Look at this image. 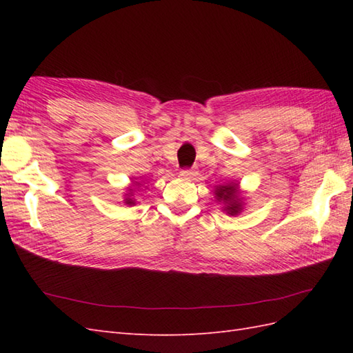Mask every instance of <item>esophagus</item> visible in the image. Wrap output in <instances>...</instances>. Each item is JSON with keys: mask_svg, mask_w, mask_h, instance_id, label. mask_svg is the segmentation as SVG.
Segmentation results:
<instances>
[{"mask_svg": "<svg viewBox=\"0 0 353 353\" xmlns=\"http://www.w3.org/2000/svg\"><path fill=\"white\" fill-rule=\"evenodd\" d=\"M182 176H185V177L196 176V170H194V168H185V170H182Z\"/></svg>", "mask_w": 353, "mask_h": 353, "instance_id": "34e87169", "label": "esophagus"}]
</instances>
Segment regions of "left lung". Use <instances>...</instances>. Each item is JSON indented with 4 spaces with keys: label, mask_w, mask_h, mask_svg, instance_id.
<instances>
[{
    "label": "left lung",
    "mask_w": 353,
    "mask_h": 353,
    "mask_svg": "<svg viewBox=\"0 0 353 353\" xmlns=\"http://www.w3.org/2000/svg\"><path fill=\"white\" fill-rule=\"evenodd\" d=\"M214 194L216 201L224 205L223 211H226L229 215H238L243 211V199L239 197L238 183L230 182L228 185L216 186Z\"/></svg>",
    "instance_id": "left-lung-1"
}]
</instances>
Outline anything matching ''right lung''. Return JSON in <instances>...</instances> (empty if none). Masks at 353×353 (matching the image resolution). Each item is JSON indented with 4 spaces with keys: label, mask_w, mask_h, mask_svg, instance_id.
<instances>
[{
    "label": "right lung",
    "mask_w": 353,
    "mask_h": 353,
    "mask_svg": "<svg viewBox=\"0 0 353 353\" xmlns=\"http://www.w3.org/2000/svg\"><path fill=\"white\" fill-rule=\"evenodd\" d=\"M133 185H134V186H138L139 183H138V182H134ZM125 196H127V197L124 199V203H125V205H130V206H132V205H134V200L132 199V196H133V190H132V186H130V190H129V194H125Z\"/></svg>",
    "instance_id": "1"
}]
</instances>
